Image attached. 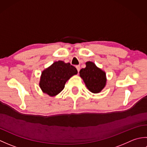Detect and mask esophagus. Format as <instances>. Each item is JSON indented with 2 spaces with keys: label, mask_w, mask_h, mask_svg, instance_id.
Segmentation results:
<instances>
[{
  "label": "esophagus",
  "mask_w": 147,
  "mask_h": 147,
  "mask_svg": "<svg viewBox=\"0 0 147 147\" xmlns=\"http://www.w3.org/2000/svg\"><path fill=\"white\" fill-rule=\"evenodd\" d=\"M76 69H77L78 72V73H79V71H80V65H76Z\"/></svg>",
  "instance_id": "esophagus-1"
}]
</instances>
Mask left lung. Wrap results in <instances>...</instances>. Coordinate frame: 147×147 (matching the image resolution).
Returning a JSON list of instances; mask_svg holds the SVG:
<instances>
[{
  "mask_svg": "<svg viewBox=\"0 0 147 147\" xmlns=\"http://www.w3.org/2000/svg\"><path fill=\"white\" fill-rule=\"evenodd\" d=\"M80 76L90 92L93 93L100 92L106 85V74L101 69L96 67L92 62H86V67L80 71Z\"/></svg>",
  "mask_w": 147,
  "mask_h": 147,
  "instance_id": "obj_1",
  "label": "left lung"
}]
</instances>
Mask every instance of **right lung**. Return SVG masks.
Segmentation results:
<instances>
[{"instance_id": "right-lung-1", "label": "right lung", "mask_w": 147, "mask_h": 147, "mask_svg": "<svg viewBox=\"0 0 147 147\" xmlns=\"http://www.w3.org/2000/svg\"><path fill=\"white\" fill-rule=\"evenodd\" d=\"M77 73L76 68L70 63L62 61L55 62L42 71L40 87L43 93L51 96H55L64 88L67 81Z\"/></svg>"}]
</instances>
